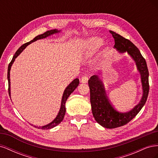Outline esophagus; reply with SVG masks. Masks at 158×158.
Listing matches in <instances>:
<instances>
[{
    "label": "esophagus",
    "instance_id": "1",
    "mask_svg": "<svg viewBox=\"0 0 158 158\" xmlns=\"http://www.w3.org/2000/svg\"><path fill=\"white\" fill-rule=\"evenodd\" d=\"M88 81V77L87 76H82L81 77V82L82 83H87Z\"/></svg>",
    "mask_w": 158,
    "mask_h": 158
}]
</instances>
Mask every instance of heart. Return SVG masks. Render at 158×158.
<instances>
[{
    "mask_svg": "<svg viewBox=\"0 0 158 158\" xmlns=\"http://www.w3.org/2000/svg\"><path fill=\"white\" fill-rule=\"evenodd\" d=\"M102 43V40L100 39H95L94 40V41H92V44L88 45V51H87V55H92L94 51H95L98 46L101 44Z\"/></svg>",
    "mask_w": 158,
    "mask_h": 158,
    "instance_id": "1",
    "label": "heart"
}]
</instances>
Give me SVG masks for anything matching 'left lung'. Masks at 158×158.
<instances>
[{
	"label": "left lung",
	"instance_id": "1",
	"mask_svg": "<svg viewBox=\"0 0 158 158\" xmlns=\"http://www.w3.org/2000/svg\"><path fill=\"white\" fill-rule=\"evenodd\" d=\"M114 40V48L119 52H127L135 61L141 75L143 95L140 102L130 111H118L110 102L105 91L103 84L97 75L91 76L88 80L90 91V102L93 116L100 125L107 128H114L125 125L136 117L144 106L149 93V73L145 59L132 43L113 31H109Z\"/></svg>",
	"mask_w": 158,
	"mask_h": 158
}]
</instances>
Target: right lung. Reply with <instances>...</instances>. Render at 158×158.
I'll return each mask as SVG.
<instances>
[{
    "instance_id": "1",
    "label": "right lung",
    "mask_w": 158,
    "mask_h": 158,
    "mask_svg": "<svg viewBox=\"0 0 158 158\" xmlns=\"http://www.w3.org/2000/svg\"><path fill=\"white\" fill-rule=\"evenodd\" d=\"M60 31L57 30H52L50 31H47L46 32H45L44 33H43V34L39 35L36 36L34 39L33 40L26 43V44H24L23 45H22L20 48H19L17 51L16 52L15 55H14L13 58L11 60V62L10 63H9L8 65V74H7V78H8V94L9 95H10V69H11V66L14 63V61L15 60V59L16 57L20 55L21 52H22V51L28 45H30L31 43L34 42L38 40H41V39H44V38H45L47 37H48L52 34H54V33H58L60 32ZM79 80L78 78H76L74 79L73 82H72L66 88L64 92L63 93V98H62V101H61V106H60V108L59 110V112L57 114L56 117L54 119L53 121H52L51 123H50L49 124L45 126H43V127H36L34 126V127L37 128H40V129H44V130H47V129H51L52 128H53L55 127H56V125H58L60 123V122L63 120L64 117V114H65V112H66V107H65V103L66 102V100H67L68 98L69 97V95L73 93L74 89L78 87V85L79 84Z\"/></svg>"
}]
</instances>
